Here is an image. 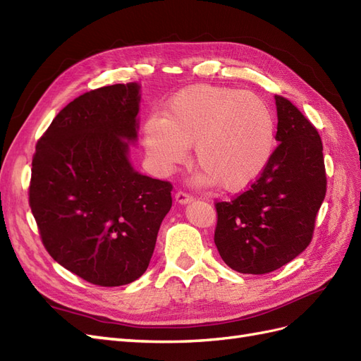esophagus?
I'll return each mask as SVG.
<instances>
[{
    "instance_id": "34e87169",
    "label": "esophagus",
    "mask_w": 361,
    "mask_h": 361,
    "mask_svg": "<svg viewBox=\"0 0 361 361\" xmlns=\"http://www.w3.org/2000/svg\"><path fill=\"white\" fill-rule=\"evenodd\" d=\"M192 200H193V197L186 190H178L177 193H175V201L180 202V204H188V202H190Z\"/></svg>"
}]
</instances>
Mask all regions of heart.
<instances>
[{
  "label": "heart",
  "instance_id": "1",
  "mask_svg": "<svg viewBox=\"0 0 361 361\" xmlns=\"http://www.w3.org/2000/svg\"><path fill=\"white\" fill-rule=\"evenodd\" d=\"M147 155L163 173L186 161L193 145L201 166L200 184L238 192L253 184L269 164L276 123L265 100L252 91L195 85L175 94L163 117L147 118L143 131Z\"/></svg>",
  "mask_w": 361,
  "mask_h": 361
}]
</instances>
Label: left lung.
<instances>
[{"label":"left lung","mask_w":361,"mask_h":361,"mask_svg":"<svg viewBox=\"0 0 361 361\" xmlns=\"http://www.w3.org/2000/svg\"><path fill=\"white\" fill-rule=\"evenodd\" d=\"M279 145L253 184L230 201H216L215 245L239 273L281 269L307 248L326 193L322 138L288 99L274 96Z\"/></svg>","instance_id":"1"}]
</instances>
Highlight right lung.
<instances>
[{
    "label": "right lung",
    "instance_id": "right-lung-1",
    "mask_svg": "<svg viewBox=\"0 0 361 361\" xmlns=\"http://www.w3.org/2000/svg\"><path fill=\"white\" fill-rule=\"evenodd\" d=\"M137 84L91 90L59 111L36 143L29 204L45 250L99 286H120L149 265L172 206V184L133 169Z\"/></svg>",
    "mask_w": 361,
    "mask_h": 361
}]
</instances>
